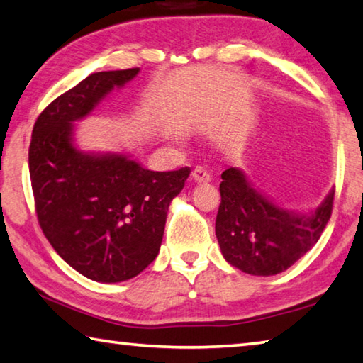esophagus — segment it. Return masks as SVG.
<instances>
[{
	"instance_id": "1",
	"label": "esophagus",
	"mask_w": 363,
	"mask_h": 363,
	"mask_svg": "<svg viewBox=\"0 0 363 363\" xmlns=\"http://www.w3.org/2000/svg\"><path fill=\"white\" fill-rule=\"evenodd\" d=\"M192 179L195 182H210L211 181V176L203 167H196L192 171Z\"/></svg>"
}]
</instances>
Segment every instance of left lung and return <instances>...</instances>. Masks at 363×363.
<instances>
[{
    "mask_svg": "<svg viewBox=\"0 0 363 363\" xmlns=\"http://www.w3.org/2000/svg\"><path fill=\"white\" fill-rule=\"evenodd\" d=\"M219 186L216 237L224 259L251 275H277L318 242L333 210L335 190L317 210H284L256 190L242 169L227 168Z\"/></svg>",
    "mask_w": 363,
    "mask_h": 363,
    "instance_id": "8db88e82",
    "label": "left lung"
}]
</instances>
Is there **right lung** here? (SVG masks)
Listing matches in <instances>:
<instances>
[{"instance_id": "obj_1", "label": "right lung", "mask_w": 363, "mask_h": 363, "mask_svg": "<svg viewBox=\"0 0 363 363\" xmlns=\"http://www.w3.org/2000/svg\"><path fill=\"white\" fill-rule=\"evenodd\" d=\"M138 73L97 72L59 96L36 118L28 149L43 233L69 266L102 284L136 277L155 259L171 200L190 174L145 169L126 153L77 149L73 121Z\"/></svg>"}]
</instances>
